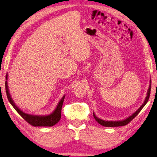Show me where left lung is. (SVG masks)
I'll return each instance as SVG.
<instances>
[{"label":"left lung","instance_id":"8db88e82","mask_svg":"<svg viewBox=\"0 0 157 157\" xmlns=\"http://www.w3.org/2000/svg\"><path fill=\"white\" fill-rule=\"evenodd\" d=\"M150 91H151V81H150V85L149 86V89L147 90V97H145V99L144 103L142 104L141 106L137 109V110L134 112L133 114H132L130 117H129L127 119H125L123 121H104L101 119H98V118L96 116L94 113H93V115H94V118L95 119V120L99 123L100 125L105 126V127H119V126H123V125H126L127 124H128L134 118H135L138 114L141 112V109H143V108L145 105V104L147 103L148 100H149L150 98Z\"/></svg>","mask_w":157,"mask_h":157}]
</instances>
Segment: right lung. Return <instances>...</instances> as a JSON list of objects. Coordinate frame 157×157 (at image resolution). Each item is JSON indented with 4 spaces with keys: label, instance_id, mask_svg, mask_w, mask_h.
Here are the masks:
<instances>
[{
    "label": "right lung",
    "instance_id": "right-lung-1",
    "mask_svg": "<svg viewBox=\"0 0 157 157\" xmlns=\"http://www.w3.org/2000/svg\"><path fill=\"white\" fill-rule=\"evenodd\" d=\"M7 76L8 75L7 74L6 81H5V90H6V94L8 100H9L11 105L13 107V108L16 109V112H17L27 123H29V124L32 125V126H34V127H36V126L52 127V126L56 124V123L59 121L60 117H61L62 105L63 101H64L65 95L63 96V97L61 98V100L59 101V104H58V105L56 106L55 110L50 114L46 115V116H37V115H31L26 114L22 110H21V109L15 105L14 102H13L12 97H11L7 86Z\"/></svg>",
    "mask_w": 157,
    "mask_h": 157
}]
</instances>
